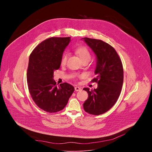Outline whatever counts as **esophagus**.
I'll return each mask as SVG.
<instances>
[{
  "label": "esophagus",
  "instance_id": "34e87169",
  "mask_svg": "<svg viewBox=\"0 0 152 152\" xmlns=\"http://www.w3.org/2000/svg\"><path fill=\"white\" fill-rule=\"evenodd\" d=\"M75 90L76 91H80L82 90L81 88L79 87V86H76V87H75Z\"/></svg>",
  "mask_w": 152,
  "mask_h": 152
}]
</instances>
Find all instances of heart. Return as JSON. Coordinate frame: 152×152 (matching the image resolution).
<instances>
[{
    "instance_id": "obj_1",
    "label": "heart",
    "mask_w": 152,
    "mask_h": 152,
    "mask_svg": "<svg viewBox=\"0 0 152 152\" xmlns=\"http://www.w3.org/2000/svg\"><path fill=\"white\" fill-rule=\"evenodd\" d=\"M75 51L81 60L85 59H90V58H91L90 53L89 50L87 49V48H85V46L77 47ZM67 59V55L66 53H65L62 55V56L61 58V64H66Z\"/></svg>"
}]
</instances>
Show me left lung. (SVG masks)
<instances>
[{"label":"left lung","mask_w":152,"mask_h":152,"mask_svg":"<svg viewBox=\"0 0 152 152\" xmlns=\"http://www.w3.org/2000/svg\"><path fill=\"white\" fill-rule=\"evenodd\" d=\"M85 42L96 56L94 74L91 81L97 82V88L90 91L88 97L83 103L85 112L92 115L102 114L115 104L121 93L123 83V68L118 55L111 45L100 40L83 38Z\"/></svg>","instance_id":"1"}]
</instances>
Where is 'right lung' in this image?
<instances>
[{"mask_svg": "<svg viewBox=\"0 0 152 152\" xmlns=\"http://www.w3.org/2000/svg\"><path fill=\"white\" fill-rule=\"evenodd\" d=\"M70 37H52L39 44L29 56L27 81L31 96L35 104L48 113L61 111L75 91L67 83L57 87L53 73L61 66L63 52Z\"/></svg>", "mask_w": 152, "mask_h": 152, "instance_id": "1", "label": "right lung"}]
</instances>
